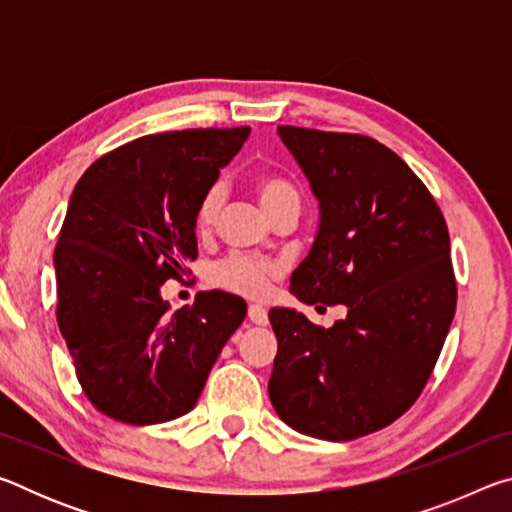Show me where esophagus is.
<instances>
[{"mask_svg": "<svg viewBox=\"0 0 512 512\" xmlns=\"http://www.w3.org/2000/svg\"><path fill=\"white\" fill-rule=\"evenodd\" d=\"M248 318H250V323H253V325L264 327L268 323V311L264 307H259V305H250L248 307Z\"/></svg>", "mask_w": 512, "mask_h": 512, "instance_id": "1", "label": "esophagus"}]
</instances>
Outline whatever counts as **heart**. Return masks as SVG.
I'll return each instance as SVG.
<instances>
[{
  "instance_id": "1",
  "label": "heart",
  "mask_w": 512,
  "mask_h": 512,
  "mask_svg": "<svg viewBox=\"0 0 512 512\" xmlns=\"http://www.w3.org/2000/svg\"><path fill=\"white\" fill-rule=\"evenodd\" d=\"M255 196L268 219L284 210V207H298L300 198L296 187L280 176H259L255 183ZM223 192L221 187H212L203 194L196 207V230L205 235L212 230L216 216L221 212ZM282 275V268L268 259H255L246 255H230L216 262L210 268V282L216 289H223L244 298H264L271 291L273 280Z\"/></svg>"
}]
</instances>
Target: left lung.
Here are the masks:
<instances>
[{
  "label": "left lung",
  "mask_w": 512,
  "mask_h": 512,
  "mask_svg": "<svg viewBox=\"0 0 512 512\" xmlns=\"http://www.w3.org/2000/svg\"><path fill=\"white\" fill-rule=\"evenodd\" d=\"M277 135L320 210L289 291L348 316L325 329L296 309L268 311V397L291 429L343 443L395 422L431 377L456 311L449 232L422 180L372 137L298 126Z\"/></svg>",
  "instance_id": "obj_1"
}]
</instances>
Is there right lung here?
<instances>
[{
  "label": "right lung",
  "instance_id": "obj_1",
  "mask_svg": "<svg viewBox=\"0 0 512 512\" xmlns=\"http://www.w3.org/2000/svg\"><path fill=\"white\" fill-rule=\"evenodd\" d=\"M250 128L140 137L99 158L69 198L54 253L60 334L92 406L126 424L196 406L246 302L203 291L169 314L160 289L198 257L196 207Z\"/></svg>",
  "mask_w": 512,
  "mask_h": 512
}]
</instances>
